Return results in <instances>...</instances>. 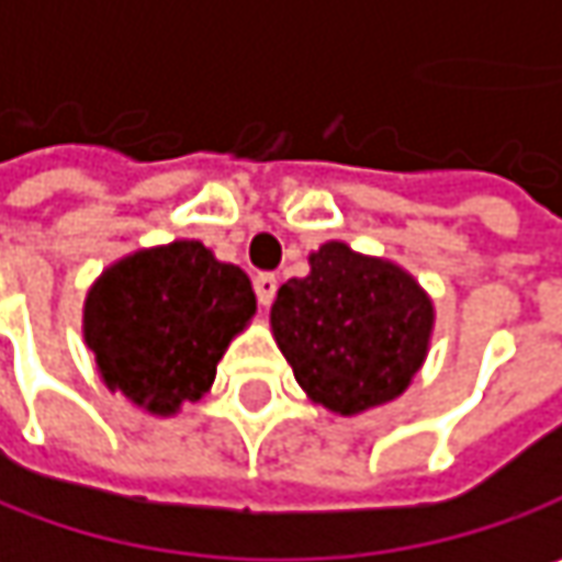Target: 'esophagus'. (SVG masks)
Instances as JSON below:
<instances>
[{
	"label": "esophagus",
	"mask_w": 562,
	"mask_h": 562,
	"mask_svg": "<svg viewBox=\"0 0 562 562\" xmlns=\"http://www.w3.org/2000/svg\"><path fill=\"white\" fill-rule=\"evenodd\" d=\"M277 289H280V280H277L273 273L254 277V292H257V302H260L263 308H270V302L277 299Z\"/></svg>",
	"instance_id": "esophagus-1"
}]
</instances>
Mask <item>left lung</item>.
I'll list each match as a JSON object with an SVG mask.
<instances>
[{"label":"left lung","instance_id":"1","mask_svg":"<svg viewBox=\"0 0 562 562\" xmlns=\"http://www.w3.org/2000/svg\"><path fill=\"white\" fill-rule=\"evenodd\" d=\"M312 273L282 282L270 327L295 381L340 416L391 404L423 369L436 308L404 267L327 241Z\"/></svg>","mask_w":562,"mask_h":562}]
</instances>
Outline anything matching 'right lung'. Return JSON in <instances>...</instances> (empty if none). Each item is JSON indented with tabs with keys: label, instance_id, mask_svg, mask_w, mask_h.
<instances>
[{
	"label": "right lung",
	"instance_id": "right-lung-1",
	"mask_svg": "<svg viewBox=\"0 0 562 562\" xmlns=\"http://www.w3.org/2000/svg\"><path fill=\"white\" fill-rule=\"evenodd\" d=\"M254 312L248 273L183 238L133 250L91 282L82 334L111 391L175 416L213 387L218 359Z\"/></svg>",
	"mask_w": 562,
	"mask_h": 562
}]
</instances>
